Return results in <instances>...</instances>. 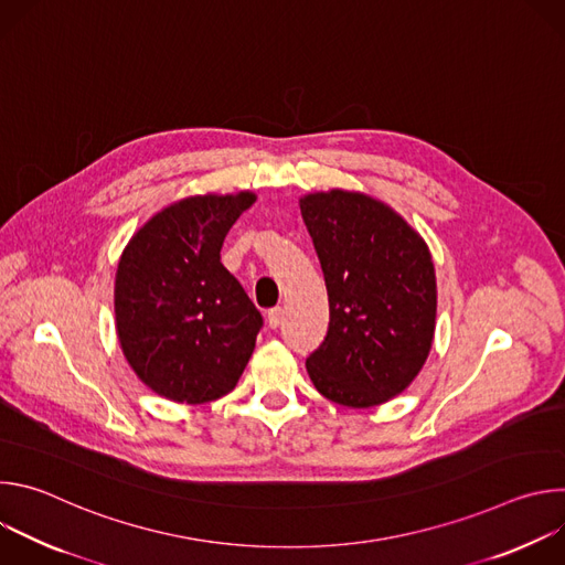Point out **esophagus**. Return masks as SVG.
<instances>
[{"instance_id":"obj_1","label":"esophagus","mask_w":565,"mask_h":565,"mask_svg":"<svg viewBox=\"0 0 565 565\" xmlns=\"http://www.w3.org/2000/svg\"><path fill=\"white\" fill-rule=\"evenodd\" d=\"M281 317H284L281 306H277V308H270V310H268V324H270V329H277V327L281 324Z\"/></svg>"}]
</instances>
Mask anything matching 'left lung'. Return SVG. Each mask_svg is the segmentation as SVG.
Returning <instances> with one entry per match:
<instances>
[{
	"instance_id": "1",
	"label": "left lung",
	"mask_w": 565,
	"mask_h": 565,
	"mask_svg": "<svg viewBox=\"0 0 565 565\" xmlns=\"http://www.w3.org/2000/svg\"><path fill=\"white\" fill-rule=\"evenodd\" d=\"M329 292V333L306 360L315 388L351 409L405 391L436 333V270L425 238L391 205L353 190L299 199Z\"/></svg>"
}]
</instances>
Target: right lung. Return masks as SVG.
<instances>
[{
  "label": "right lung",
  "mask_w": 565,
  "mask_h": 565,
  "mask_svg": "<svg viewBox=\"0 0 565 565\" xmlns=\"http://www.w3.org/2000/svg\"><path fill=\"white\" fill-rule=\"evenodd\" d=\"M255 192L194 194L156 212L125 246L114 286L125 360L160 397L203 405L230 393L264 324L227 268L223 238Z\"/></svg>",
  "instance_id": "add662e5"
}]
</instances>
